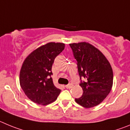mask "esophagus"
<instances>
[{
  "label": "esophagus",
  "mask_w": 130,
  "mask_h": 130,
  "mask_svg": "<svg viewBox=\"0 0 130 130\" xmlns=\"http://www.w3.org/2000/svg\"><path fill=\"white\" fill-rule=\"evenodd\" d=\"M72 87V84H69V85H65V87H66L67 89H71Z\"/></svg>",
  "instance_id": "obj_1"
}]
</instances>
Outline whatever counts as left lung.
<instances>
[{"mask_svg":"<svg viewBox=\"0 0 130 130\" xmlns=\"http://www.w3.org/2000/svg\"><path fill=\"white\" fill-rule=\"evenodd\" d=\"M74 56L77 61L79 75L86 78L79 84L83 95L76 99L77 104L85 108L98 106L111 90L113 73L111 66L102 52L90 43H71Z\"/></svg>","mask_w":130,"mask_h":130,"instance_id":"obj_1","label":"left lung"}]
</instances>
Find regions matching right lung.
<instances>
[{"mask_svg":"<svg viewBox=\"0 0 130 130\" xmlns=\"http://www.w3.org/2000/svg\"><path fill=\"white\" fill-rule=\"evenodd\" d=\"M64 48V43L50 42L35 49L23 61L20 85L26 96L34 103L48 105L56 100L60 93L51 76L55 58Z\"/></svg>","mask_w":130,"mask_h":130,"instance_id":"1","label":"right lung"}]
</instances>
